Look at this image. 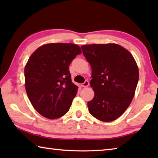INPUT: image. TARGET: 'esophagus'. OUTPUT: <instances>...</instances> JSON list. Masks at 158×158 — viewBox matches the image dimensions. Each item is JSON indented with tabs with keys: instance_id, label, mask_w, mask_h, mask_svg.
I'll return each mask as SVG.
<instances>
[{
	"instance_id": "1",
	"label": "esophagus",
	"mask_w": 158,
	"mask_h": 158,
	"mask_svg": "<svg viewBox=\"0 0 158 158\" xmlns=\"http://www.w3.org/2000/svg\"><path fill=\"white\" fill-rule=\"evenodd\" d=\"M89 82L88 81H85V82L84 83V84H81V86L83 88H86V87L89 86Z\"/></svg>"
}]
</instances>
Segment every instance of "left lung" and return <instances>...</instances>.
Segmentation results:
<instances>
[{"mask_svg":"<svg viewBox=\"0 0 158 158\" xmlns=\"http://www.w3.org/2000/svg\"><path fill=\"white\" fill-rule=\"evenodd\" d=\"M92 69L90 84L94 91L87 105L95 118L110 122L130 106L139 80V68L129 51L117 44H87L81 47Z\"/></svg>","mask_w":158,"mask_h":158,"instance_id":"obj_1","label":"left lung"}]
</instances>
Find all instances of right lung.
I'll return each mask as SVG.
<instances>
[{
	"instance_id": "add662e5",
	"label": "right lung",
	"mask_w": 158,
	"mask_h": 158,
	"mask_svg": "<svg viewBox=\"0 0 158 158\" xmlns=\"http://www.w3.org/2000/svg\"><path fill=\"white\" fill-rule=\"evenodd\" d=\"M81 53L77 44L49 43L32 53L24 69L25 89L34 109L49 119L69 111L78 86L73 84L69 65Z\"/></svg>"
}]
</instances>
